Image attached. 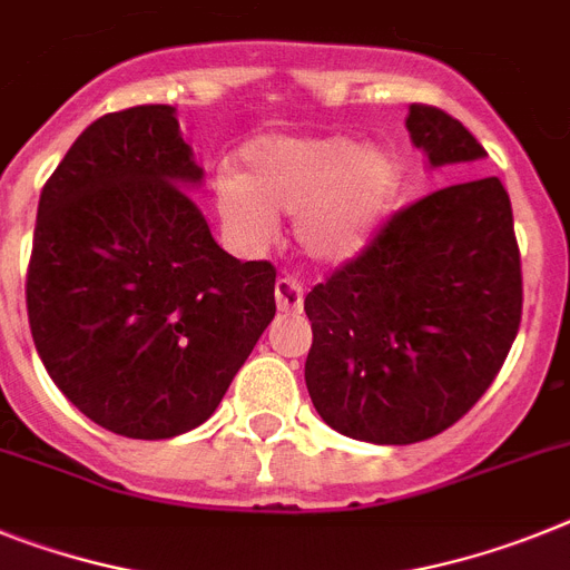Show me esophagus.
Here are the masks:
<instances>
[{"label":"esophagus","instance_id":"esophagus-1","mask_svg":"<svg viewBox=\"0 0 570 570\" xmlns=\"http://www.w3.org/2000/svg\"><path fill=\"white\" fill-rule=\"evenodd\" d=\"M275 301L281 313H298L304 307V286L289 275H281L275 284Z\"/></svg>","mask_w":570,"mask_h":570}]
</instances>
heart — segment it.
<instances>
[{
    "label": "heart",
    "mask_w": 570,
    "mask_h": 570,
    "mask_svg": "<svg viewBox=\"0 0 570 570\" xmlns=\"http://www.w3.org/2000/svg\"><path fill=\"white\" fill-rule=\"evenodd\" d=\"M400 161L382 147L347 136L255 138L243 150V174L223 170L217 212L248 246L275 234L277 214H298L295 237L318 261L342 263L371 243L400 194Z\"/></svg>",
    "instance_id": "obj_1"
}]
</instances>
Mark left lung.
<instances>
[{
  "mask_svg": "<svg viewBox=\"0 0 570 570\" xmlns=\"http://www.w3.org/2000/svg\"><path fill=\"white\" fill-rule=\"evenodd\" d=\"M405 127L429 165L484 159L458 118L411 104ZM304 380L327 425L405 446L466 414L492 385L521 322V255L499 176L405 205L362 255L313 286Z\"/></svg>",
  "mask_w": 570,
  "mask_h": 570,
  "instance_id": "1",
  "label": "left lung"
}]
</instances>
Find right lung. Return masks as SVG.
Instances as JSON below:
<instances>
[{"label":"right lung","mask_w":570,"mask_h":570,"mask_svg":"<svg viewBox=\"0 0 570 570\" xmlns=\"http://www.w3.org/2000/svg\"><path fill=\"white\" fill-rule=\"evenodd\" d=\"M167 104L109 112L40 194L28 324L55 385L132 440L212 417L275 318V266L217 246L188 185L203 167Z\"/></svg>","instance_id":"1"}]
</instances>
